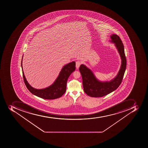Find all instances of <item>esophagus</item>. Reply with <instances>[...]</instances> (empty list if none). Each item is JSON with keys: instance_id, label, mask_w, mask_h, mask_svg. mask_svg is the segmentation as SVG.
<instances>
[{"instance_id": "1", "label": "esophagus", "mask_w": 148, "mask_h": 148, "mask_svg": "<svg viewBox=\"0 0 148 148\" xmlns=\"http://www.w3.org/2000/svg\"><path fill=\"white\" fill-rule=\"evenodd\" d=\"M81 64H82V63H81V62H80V61H76V69H79V66H80V65H81Z\"/></svg>"}]
</instances>
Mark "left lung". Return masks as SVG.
Here are the masks:
<instances>
[{
	"label": "left lung",
	"mask_w": 148,
	"mask_h": 148,
	"mask_svg": "<svg viewBox=\"0 0 148 148\" xmlns=\"http://www.w3.org/2000/svg\"><path fill=\"white\" fill-rule=\"evenodd\" d=\"M110 41L115 44L122 60L120 70L115 78L110 82H100L97 79L92 71L86 66L82 64L79 66L84 92L87 95L92 97H102L109 94L118 88L122 82L126 68L124 46L118 35H112Z\"/></svg>",
	"instance_id": "obj_1"
}]
</instances>
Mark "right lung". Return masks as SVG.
I'll return each mask as SVG.
<instances>
[{"instance_id": "1", "label": "right lung", "mask_w": 148, "mask_h": 148, "mask_svg": "<svg viewBox=\"0 0 148 148\" xmlns=\"http://www.w3.org/2000/svg\"><path fill=\"white\" fill-rule=\"evenodd\" d=\"M22 60L23 57L21 66L25 85L31 93L43 99H56L63 95L66 91V82L68 78L76 69L75 62H72L68 63L62 69L59 75L53 84L45 88L36 89L32 87L26 79L23 69Z\"/></svg>"}]
</instances>
